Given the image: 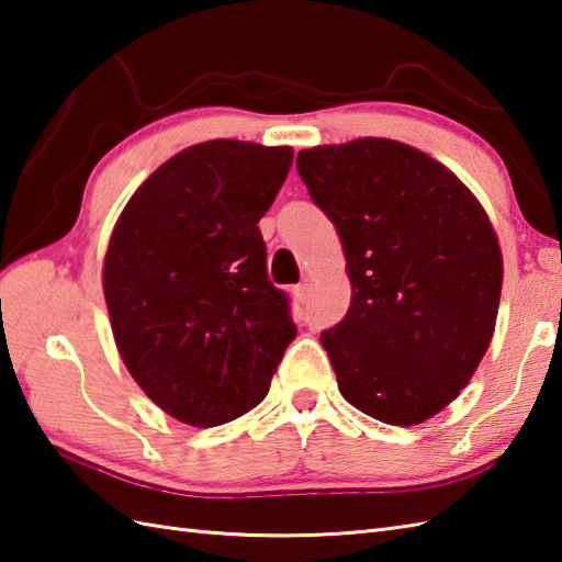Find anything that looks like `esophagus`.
Listing matches in <instances>:
<instances>
[{
	"instance_id": "1",
	"label": "esophagus",
	"mask_w": 562,
	"mask_h": 562,
	"mask_svg": "<svg viewBox=\"0 0 562 562\" xmlns=\"http://www.w3.org/2000/svg\"><path fill=\"white\" fill-rule=\"evenodd\" d=\"M293 297H295L297 303H305V297H307V283L293 285Z\"/></svg>"
}]
</instances>
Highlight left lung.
Wrapping results in <instances>:
<instances>
[{"label": "left lung", "mask_w": 562, "mask_h": 562, "mask_svg": "<svg viewBox=\"0 0 562 562\" xmlns=\"http://www.w3.org/2000/svg\"><path fill=\"white\" fill-rule=\"evenodd\" d=\"M297 175L347 257L351 305L319 341L363 415L422 425L483 361L502 251L483 205L437 159L385 137L301 150Z\"/></svg>", "instance_id": "8db88e82"}]
</instances>
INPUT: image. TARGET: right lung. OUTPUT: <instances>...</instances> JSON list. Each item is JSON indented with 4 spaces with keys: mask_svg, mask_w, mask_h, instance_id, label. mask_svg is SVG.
<instances>
[{
    "mask_svg": "<svg viewBox=\"0 0 562 562\" xmlns=\"http://www.w3.org/2000/svg\"><path fill=\"white\" fill-rule=\"evenodd\" d=\"M291 162V147H187L143 181L113 227V339L145 395L184 425H225L257 407L295 337L257 225Z\"/></svg>",
    "mask_w": 562,
    "mask_h": 562,
    "instance_id": "right-lung-1",
    "label": "right lung"
}]
</instances>
